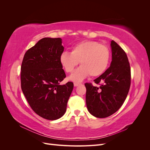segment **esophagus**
<instances>
[{"label":"esophagus","mask_w":150,"mask_h":150,"mask_svg":"<svg viewBox=\"0 0 150 150\" xmlns=\"http://www.w3.org/2000/svg\"><path fill=\"white\" fill-rule=\"evenodd\" d=\"M79 85H81V84H79V83H74V86H75V87H77V86H78Z\"/></svg>","instance_id":"34e87169"}]
</instances>
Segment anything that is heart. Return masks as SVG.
Returning a JSON list of instances; mask_svg holds the SVG:
<instances>
[{"mask_svg": "<svg viewBox=\"0 0 150 150\" xmlns=\"http://www.w3.org/2000/svg\"><path fill=\"white\" fill-rule=\"evenodd\" d=\"M110 57V49L106 46L88 40L76 45L71 52H62L59 60L67 72H72L80 62L81 66L69 78L74 82L79 83L89 74L92 77L101 75L106 69Z\"/></svg>", "mask_w": 150, "mask_h": 150, "instance_id": "1", "label": "heart"}]
</instances>
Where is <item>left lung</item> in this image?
Returning <instances> with one entry per match:
<instances>
[{
  "label": "left lung",
  "mask_w": 150,
  "mask_h": 150,
  "mask_svg": "<svg viewBox=\"0 0 150 150\" xmlns=\"http://www.w3.org/2000/svg\"><path fill=\"white\" fill-rule=\"evenodd\" d=\"M112 61L106 71L94 81L99 87L86 83V102L93 116L104 118L114 114L122 105L131 84V69L128 57L118 44L111 41Z\"/></svg>",
  "instance_id": "8db88e82"
}]
</instances>
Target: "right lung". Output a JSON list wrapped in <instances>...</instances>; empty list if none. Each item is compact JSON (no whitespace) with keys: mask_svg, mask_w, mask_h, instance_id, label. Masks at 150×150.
<instances>
[{"mask_svg":"<svg viewBox=\"0 0 150 150\" xmlns=\"http://www.w3.org/2000/svg\"><path fill=\"white\" fill-rule=\"evenodd\" d=\"M61 38H42L27 51L22 62L21 88L36 114L56 120L65 114L74 84H60L66 76L60 62Z\"/></svg>","mask_w":150,"mask_h":150,"instance_id":"1","label":"right lung"}]
</instances>
